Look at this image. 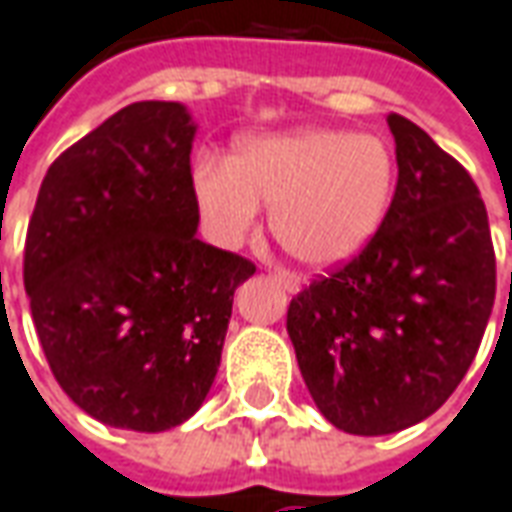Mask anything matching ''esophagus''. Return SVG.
Masks as SVG:
<instances>
[{
  "label": "esophagus",
  "instance_id": "34e87169",
  "mask_svg": "<svg viewBox=\"0 0 512 512\" xmlns=\"http://www.w3.org/2000/svg\"><path fill=\"white\" fill-rule=\"evenodd\" d=\"M273 278L278 281V284L284 286L286 292H292V295H295V292H300V281H297L295 273H286V270H275Z\"/></svg>",
  "mask_w": 512,
  "mask_h": 512
}]
</instances>
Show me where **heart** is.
I'll list each match as a JSON object with an SVG mask.
<instances>
[{"label": "heart", "instance_id": "b5f03b06", "mask_svg": "<svg viewBox=\"0 0 512 512\" xmlns=\"http://www.w3.org/2000/svg\"><path fill=\"white\" fill-rule=\"evenodd\" d=\"M397 165L369 134L303 129L250 140L226 162H201L192 176L201 212L226 242L242 239L273 206L281 248L311 267L355 256L389 212Z\"/></svg>", "mask_w": 512, "mask_h": 512}]
</instances>
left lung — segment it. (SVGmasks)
I'll return each mask as SVG.
<instances>
[{
  "mask_svg": "<svg viewBox=\"0 0 512 512\" xmlns=\"http://www.w3.org/2000/svg\"><path fill=\"white\" fill-rule=\"evenodd\" d=\"M389 129L400 173L383 223L286 311L311 397L353 436L436 413L480 350L496 297L488 212L469 170L397 112Z\"/></svg>",
  "mask_w": 512,
  "mask_h": 512,
  "instance_id": "obj_1",
  "label": "left lung"
}]
</instances>
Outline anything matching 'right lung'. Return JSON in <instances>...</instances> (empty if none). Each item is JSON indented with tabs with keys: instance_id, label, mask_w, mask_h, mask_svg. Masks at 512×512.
<instances>
[{
	"instance_id": "obj_1",
	"label": "right lung",
	"mask_w": 512,
	"mask_h": 512,
	"mask_svg": "<svg viewBox=\"0 0 512 512\" xmlns=\"http://www.w3.org/2000/svg\"><path fill=\"white\" fill-rule=\"evenodd\" d=\"M195 126L137 101L65 148L43 176L24 289L54 380L93 419L162 433L201 408L234 289L256 273L195 237Z\"/></svg>"
}]
</instances>
